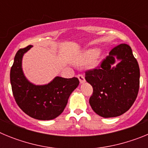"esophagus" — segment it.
I'll return each mask as SVG.
<instances>
[{"mask_svg": "<svg viewBox=\"0 0 148 148\" xmlns=\"http://www.w3.org/2000/svg\"><path fill=\"white\" fill-rule=\"evenodd\" d=\"M78 78L79 79V82H80L81 84L85 82V78H84V76L83 75H82V74L78 75Z\"/></svg>", "mask_w": 148, "mask_h": 148, "instance_id": "esophagus-1", "label": "esophagus"}]
</instances>
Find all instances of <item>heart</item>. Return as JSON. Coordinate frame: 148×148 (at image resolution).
Returning <instances> with one entry per match:
<instances>
[{"instance_id":"1","label":"heart","mask_w":148,"mask_h":148,"mask_svg":"<svg viewBox=\"0 0 148 148\" xmlns=\"http://www.w3.org/2000/svg\"><path fill=\"white\" fill-rule=\"evenodd\" d=\"M99 51L98 49H90L86 52L82 58L77 61L76 63L78 64H85L87 62L95 58L99 55Z\"/></svg>"}]
</instances>
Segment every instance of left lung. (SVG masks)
<instances>
[{"instance_id":"obj_1","label":"left lung","mask_w":148,"mask_h":148,"mask_svg":"<svg viewBox=\"0 0 148 148\" xmlns=\"http://www.w3.org/2000/svg\"><path fill=\"white\" fill-rule=\"evenodd\" d=\"M116 60L120 62L113 64ZM140 70L131 47L121 44L111 49L100 66L85 72V79L92 87L90 106L104 118L119 116L131 108L139 89Z\"/></svg>"}]
</instances>
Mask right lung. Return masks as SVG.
<instances>
[{"instance_id":"1","label":"right lung","mask_w":148,"mask_h":148,"mask_svg":"<svg viewBox=\"0 0 148 148\" xmlns=\"http://www.w3.org/2000/svg\"><path fill=\"white\" fill-rule=\"evenodd\" d=\"M27 46L17 52L10 70L12 90L17 104L32 118L54 119L61 114L70 94L79 84L77 78L57 76L45 85H35L24 76L22 70L23 54L32 47Z\"/></svg>"}]
</instances>
